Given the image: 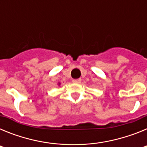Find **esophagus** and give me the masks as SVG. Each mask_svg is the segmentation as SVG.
<instances>
[{"label": "esophagus", "mask_w": 147, "mask_h": 147, "mask_svg": "<svg viewBox=\"0 0 147 147\" xmlns=\"http://www.w3.org/2000/svg\"><path fill=\"white\" fill-rule=\"evenodd\" d=\"M82 80L81 79H77V80H73V82L74 83H77V84H79V83L81 82Z\"/></svg>", "instance_id": "obj_1"}]
</instances>
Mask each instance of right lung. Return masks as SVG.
I'll return each mask as SVG.
<instances>
[{"mask_svg":"<svg viewBox=\"0 0 147 147\" xmlns=\"http://www.w3.org/2000/svg\"><path fill=\"white\" fill-rule=\"evenodd\" d=\"M60 84H61V83L59 82V83H58V85H59H59H60Z\"/></svg>","mask_w":147,"mask_h":147,"instance_id":"add662e5","label":"right lung"}]
</instances>
